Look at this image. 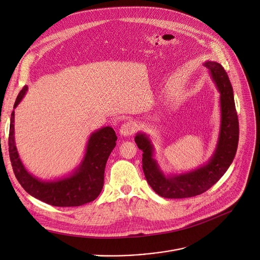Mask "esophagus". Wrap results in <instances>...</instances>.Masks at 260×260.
I'll list each match as a JSON object with an SVG mask.
<instances>
[{"label":"esophagus","instance_id":"obj_1","mask_svg":"<svg viewBox=\"0 0 260 260\" xmlns=\"http://www.w3.org/2000/svg\"><path fill=\"white\" fill-rule=\"evenodd\" d=\"M136 131V125L132 122H125L121 125L120 129H119V133L120 135L124 136V137H127V136H131L135 133Z\"/></svg>","mask_w":260,"mask_h":260}]
</instances>
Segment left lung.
<instances>
[{
	"mask_svg": "<svg viewBox=\"0 0 260 260\" xmlns=\"http://www.w3.org/2000/svg\"><path fill=\"white\" fill-rule=\"evenodd\" d=\"M203 65L208 69L220 93V129L217 145L210 158L196 169L166 174L154 158L155 148L149 136L139 132L135 137V142L143 151L142 162L146 180L152 190L164 198H188L204 193L225 174L237 153L240 131L230 80L220 63L205 61Z\"/></svg>",
	"mask_w": 260,
	"mask_h": 260,
	"instance_id": "1",
	"label": "left lung"
}]
</instances>
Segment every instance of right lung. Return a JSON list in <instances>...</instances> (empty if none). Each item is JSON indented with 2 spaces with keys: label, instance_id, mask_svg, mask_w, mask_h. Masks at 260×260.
Segmentation results:
<instances>
[{
  "label": "right lung",
  "instance_id": "add662e5",
  "mask_svg": "<svg viewBox=\"0 0 260 260\" xmlns=\"http://www.w3.org/2000/svg\"><path fill=\"white\" fill-rule=\"evenodd\" d=\"M27 91L28 86L20 90L13 109L25 98ZM116 141L117 136L111 126L91 133L84 156L75 170L65 176L44 180L31 174L21 161L14 138V111L10 117L9 155L15 177L28 194L54 206H80L99 197L104 186L106 164Z\"/></svg>",
  "mask_w": 260,
  "mask_h": 260
}]
</instances>
